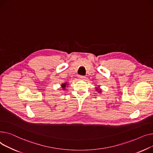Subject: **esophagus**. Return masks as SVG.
<instances>
[{
  "label": "esophagus",
  "instance_id": "obj_1",
  "mask_svg": "<svg viewBox=\"0 0 153 153\" xmlns=\"http://www.w3.org/2000/svg\"><path fill=\"white\" fill-rule=\"evenodd\" d=\"M78 78H79V79H80V80H84V79L86 78V77H85V76L79 75V76H78Z\"/></svg>",
  "mask_w": 153,
  "mask_h": 153
}]
</instances>
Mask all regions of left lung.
<instances>
[{"label": "left lung", "instance_id": "1", "mask_svg": "<svg viewBox=\"0 0 153 153\" xmlns=\"http://www.w3.org/2000/svg\"><path fill=\"white\" fill-rule=\"evenodd\" d=\"M96 91L98 92L99 93H102V89L100 88V86H97V87H96Z\"/></svg>", "mask_w": 153, "mask_h": 153}]
</instances>
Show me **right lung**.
Returning <instances> with one entry per match:
<instances>
[{"label": "right lung", "instance_id": "obj_1", "mask_svg": "<svg viewBox=\"0 0 153 153\" xmlns=\"http://www.w3.org/2000/svg\"><path fill=\"white\" fill-rule=\"evenodd\" d=\"M68 85L67 82H65L64 83L61 84V87H62V89H64V90H65V89H67L66 88L68 87Z\"/></svg>", "mask_w": 153, "mask_h": 153}]
</instances>
